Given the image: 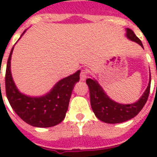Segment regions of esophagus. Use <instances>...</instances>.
Masks as SVG:
<instances>
[{
  "label": "esophagus",
  "mask_w": 157,
  "mask_h": 157,
  "mask_svg": "<svg viewBox=\"0 0 157 157\" xmlns=\"http://www.w3.org/2000/svg\"><path fill=\"white\" fill-rule=\"evenodd\" d=\"M80 77H81V81H85L87 77V71L86 70H81V74H80Z\"/></svg>",
  "instance_id": "obj_1"
}]
</instances>
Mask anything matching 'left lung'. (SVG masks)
<instances>
[{"label": "left lung", "mask_w": 157, "mask_h": 157, "mask_svg": "<svg viewBox=\"0 0 157 157\" xmlns=\"http://www.w3.org/2000/svg\"><path fill=\"white\" fill-rule=\"evenodd\" d=\"M126 33L127 37L129 40L135 41L144 48L142 41L137 37L131 29L127 28ZM86 84L88 85L90 90L91 107L97 118L108 124H116L122 123L134 118L143 109L150 93L151 76L148 86L144 94L136 103L132 104H121L112 100L105 94L102 87L95 80L88 78L86 80Z\"/></svg>", "instance_id": "left-lung-1"}]
</instances>
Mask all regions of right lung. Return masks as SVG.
<instances>
[{
    "label": "right lung",
    "mask_w": 157,
    "mask_h": 157,
    "mask_svg": "<svg viewBox=\"0 0 157 157\" xmlns=\"http://www.w3.org/2000/svg\"><path fill=\"white\" fill-rule=\"evenodd\" d=\"M13 49L9 56L6 71V92L10 106L21 119L33 126L46 128L59 124L66 116L71 91L80 80L81 71L62 79L46 95L29 97L21 94L13 83L10 71Z\"/></svg>",
    "instance_id": "obj_1"
}]
</instances>
